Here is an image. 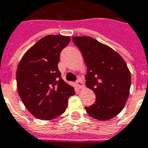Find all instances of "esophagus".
Here are the masks:
<instances>
[{"mask_svg": "<svg viewBox=\"0 0 148 148\" xmlns=\"http://www.w3.org/2000/svg\"><path fill=\"white\" fill-rule=\"evenodd\" d=\"M76 85H77V87L79 89H83L84 88V85H83L82 82L80 79H78L76 81Z\"/></svg>", "mask_w": 148, "mask_h": 148, "instance_id": "1", "label": "esophagus"}]
</instances>
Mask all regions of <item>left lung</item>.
<instances>
[{
  "instance_id": "left-lung-1",
  "label": "left lung",
  "mask_w": 148,
  "mask_h": 148,
  "mask_svg": "<svg viewBox=\"0 0 148 148\" xmlns=\"http://www.w3.org/2000/svg\"><path fill=\"white\" fill-rule=\"evenodd\" d=\"M87 66L86 86L96 95V101L85 107L94 119L107 121L121 113L130 93L131 77L125 61L106 45L91 37H73Z\"/></svg>"
}]
</instances>
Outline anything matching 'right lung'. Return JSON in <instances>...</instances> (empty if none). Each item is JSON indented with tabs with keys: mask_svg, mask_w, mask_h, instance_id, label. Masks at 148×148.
I'll return each instance as SVG.
<instances>
[{
	"mask_svg": "<svg viewBox=\"0 0 148 148\" xmlns=\"http://www.w3.org/2000/svg\"><path fill=\"white\" fill-rule=\"evenodd\" d=\"M70 37L47 35L27 50L16 73L18 94L27 110L38 119L49 121L62 115L68 99L75 94L73 86L61 77L60 53Z\"/></svg>",
	"mask_w": 148,
	"mask_h": 148,
	"instance_id": "obj_1",
	"label": "right lung"
}]
</instances>
